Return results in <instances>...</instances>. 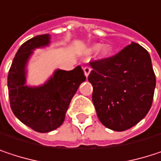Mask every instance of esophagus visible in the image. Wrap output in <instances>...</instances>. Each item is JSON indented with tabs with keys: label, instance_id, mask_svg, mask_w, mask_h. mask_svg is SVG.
Masks as SVG:
<instances>
[{
	"label": "esophagus",
	"instance_id": "1",
	"mask_svg": "<svg viewBox=\"0 0 161 161\" xmlns=\"http://www.w3.org/2000/svg\"><path fill=\"white\" fill-rule=\"evenodd\" d=\"M90 71H91V68H90V67H87V66H86V67H85V68H84V72H85V75H86V77L88 76V75H89V73H90Z\"/></svg>",
	"mask_w": 161,
	"mask_h": 161
}]
</instances>
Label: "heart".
<instances>
[{
	"label": "heart",
	"instance_id": "obj_1",
	"mask_svg": "<svg viewBox=\"0 0 161 161\" xmlns=\"http://www.w3.org/2000/svg\"><path fill=\"white\" fill-rule=\"evenodd\" d=\"M98 48H99V46L96 45V46H94V47H92L90 48V51H94V50H97ZM98 53H99V56L101 58H107L112 53V47L110 46H108V45H104V46H103V47H101L99 48Z\"/></svg>",
	"mask_w": 161,
	"mask_h": 161
}]
</instances>
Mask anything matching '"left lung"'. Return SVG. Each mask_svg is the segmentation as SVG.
I'll return each instance as SVG.
<instances>
[{"instance_id": "1", "label": "left lung", "mask_w": 161, "mask_h": 161, "mask_svg": "<svg viewBox=\"0 0 161 161\" xmlns=\"http://www.w3.org/2000/svg\"><path fill=\"white\" fill-rule=\"evenodd\" d=\"M87 80L92 102L106 128L123 131L141 121L151 108L156 86L149 53L131 43L116 55L90 61Z\"/></svg>"}]
</instances>
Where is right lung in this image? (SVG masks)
Returning <instances> with one entry per match:
<instances>
[{
	"label": "right lung",
	"instance_id": "add662e5",
	"mask_svg": "<svg viewBox=\"0 0 161 161\" xmlns=\"http://www.w3.org/2000/svg\"><path fill=\"white\" fill-rule=\"evenodd\" d=\"M48 34L37 35L17 50L10 67L7 85L10 106L16 117L38 132H49L64 121L72 98L86 76L81 66L72 71L58 70L44 86L25 85V67L32 50L49 44Z\"/></svg>",
	"mask_w": 161,
	"mask_h": 161
}]
</instances>
